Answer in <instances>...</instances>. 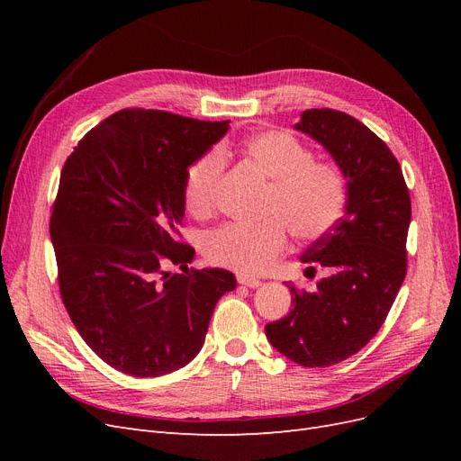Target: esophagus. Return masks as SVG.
<instances>
[{
  "label": "esophagus",
  "mask_w": 461,
  "mask_h": 461,
  "mask_svg": "<svg viewBox=\"0 0 461 461\" xmlns=\"http://www.w3.org/2000/svg\"><path fill=\"white\" fill-rule=\"evenodd\" d=\"M239 278V285H242V286H248V288H258L259 285H261V281L259 278H256V276H249V275H239L236 276Z\"/></svg>",
  "instance_id": "esophagus-1"
}]
</instances>
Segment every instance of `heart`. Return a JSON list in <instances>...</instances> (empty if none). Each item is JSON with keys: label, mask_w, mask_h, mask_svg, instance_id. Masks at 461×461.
Instances as JSON below:
<instances>
[{"label": "heart", "mask_w": 461, "mask_h": 461, "mask_svg": "<svg viewBox=\"0 0 461 461\" xmlns=\"http://www.w3.org/2000/svg\"><path fill=\"white\" fill-rule=\"evenodd\" d=\"M249 159L267 176L271 190L259 225H225L205 239V258L219 267L242 275H261L286 252V229L298 240L312 242L325 236L346 205V183L330 163H317L313 151L283 131L249 136L244 142ZM227 158L212 148L194 161L185 176V202L194 215L213 209Z\"/></svg>", "instance_id": "heart-1"}]
</instances>
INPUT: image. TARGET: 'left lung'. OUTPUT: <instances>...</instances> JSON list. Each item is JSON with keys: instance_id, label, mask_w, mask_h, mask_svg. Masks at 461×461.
I'll use <instances>...</instances> for the list:
<instances>
[{"instance_id": "left-lung-1", "label": "left lung", "mask_w": 461, "mask_h": 461, "mask_svg": "<svg viewBox=\"0 0 461 461\" xmlns=\"http://www.w3.org/2000/svg\"><path fill=\"white\" fill-rule=\"evenodd\" d=\"M296 131L323 146L346 178V212L302 261L325 267L315 292L290 285L292 310L265 325L267 340L303 367H329L359 352L384 323L406 278L411 202L393 151L364 122L308 109ZM315 271V269H313Z\"/></svg>"}]
</instances>
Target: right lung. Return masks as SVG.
I'll use <instances>...</instances> for the list:
<instances>
[{
    "instance_id": "add662e5",
    "label": "right lung",
    "mask_w": 461,
    "mask_h": 461,
    "mask_svg": "<svg viewBox=\"0 0 461 461\" xmlns=\"http://www.w3.org/2000/svg\"><path fill=\"white\" fill-rule=\"evenodd\" d=\"M227 131L229 121L122 109L63 165L50 219L61 298L82 340L121 373L185 367L236 288L230 271L188 269L194 248L178 240L188 167Z\"/></svg>"
}]
</instances>
